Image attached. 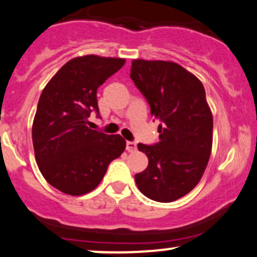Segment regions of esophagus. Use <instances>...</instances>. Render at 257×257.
<instances>
[{
    "instance_id": "esophagus-1",
    "label": "esophagus",
    "mask_w": 257,
    "mask_h": 257,
    "mask_svg": "<svg viewBox=\"0 0 257 257\" xmlns=\"http://www.w3.org/2000/svg\"><path fill=\"white\" fill-rule=\"evenodd\" d=\"M125 149L128 152H134L135 150H137V144H135L134 142H126Z\"/></svg>"
}]
</instances>
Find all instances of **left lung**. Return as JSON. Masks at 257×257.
I'll use <instances>...</instances> for the list:
<instances>
[{"mask_svg":"<svg viewBox=\"0 0 257 257\" xmlns=\"http://www.w3.org/2000/svg\"><path fill=\"white\" fill-rule=\"evenodd\" d=\"M131 78L160 120L159 143L138 144L149 166L135 174L149 199L171 202L196 187L212 149L213 119L204 85L174 62L134 60Z\"/></svg>","mask_w":257,"mask_h":257,"instance_id":"8db88e82","label":"left lung"}]
</instances>
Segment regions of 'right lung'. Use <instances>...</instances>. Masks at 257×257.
<instances>
[{"label": "right lung", "instance_id": "add662e5", "mask_svg": "<svg viewBox=\"0 0 257 257\" xmlns=\"http://www.w3.org/2000/svg\"><path fill=\"white\" fill-rule=\"evenodd\" d=\"M124 63L123 58L94 55L73 58L42 90L33 123L34 151L44 178L62 193L83 195L94 190L125 149L120 135L87 126L91 112L100 117L98 86Z\"/></svg>", "mask_w": 257, "mask_h": 257}]
</instances>
